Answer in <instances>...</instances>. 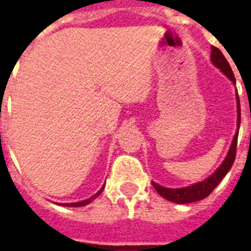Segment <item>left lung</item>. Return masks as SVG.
I'll list each match as a JSON object with an SVG mask.
<instances>
[{
  "instance_id": "obj_1",
  "label": "left lung",
  "mask_w": 251,
  "mask_h": 251,
  "mask_svg": "<svg viewBox=\"0 0 251 251\" xmlns=\"http://www.w3.org/2000/svg\"><path fill=\"white\" fill-rule=\"evenodd\" d=\"M211 62L215 67H218L225 75H226L232 83H235V77H234V74H232V70L228 62L226 60V57L223 56L222 53L216 47H211ZM237 107H238V130L234 136V140H232L231 147H230V151L227 153L225 161L222 163V165L219 168L216 169L214 174L211 175L210 177H207L203 181L200 183H196V184L189 185V187H185V188H165L163 185H158L157 183H152L154 189L157 191L158 194L163 196L164 199L169 200V201H174V203H177V204H185V203H194V201H198V200H201L207 198L208 195L215 189V187L222 181V179L227 175V172L230 171V168L234 164V160H235V154H237V141H238V131H239V125H241V104H239V97L237 95Z\"/></svg>"
}]
</instances>
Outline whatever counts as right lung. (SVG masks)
I'll return each instance as SVG.
<instances>
[{"instance_id": "obj_1", "label": "right lung", "mask_w": 251, "mask_h": 251, "mask_svg": "<svg viewBox=\"0 0 251 251\" xmlns=\"http://www.w3.org/2000/svg\"><path fill=\"white\" fill-rule=\"evenodd\" d=\"M102 191H103V187H102V188L99 189L98 192H97V194L94 195V196H91L90 199L82 200V201H77V203H63L62 205H66V207H82V205H86V204H88V203H91V201H93V200L95 199L97 196H99V195L102 194Z\"/></svg>"}]
</instances>
